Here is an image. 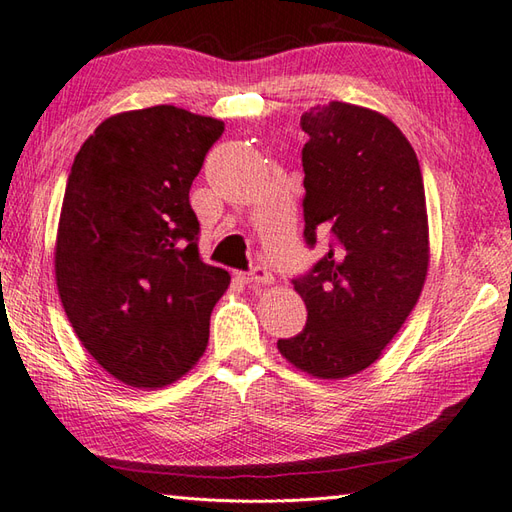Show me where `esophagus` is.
<instances>
[{"label": "esophagus", "mask_w": 512, "mask_h": 512, "mask_svg": "<svg viewBox=\"0 0 512 512\" xmlns=\"http://www.w3.org/2000/svg\"><path fill=\"white\" fill-rule=\"evenodd\" d=\"M243 280L249 285H271L274 283V276H271V271L267 267L256 265L249 274L243 276Z\"/></svg>", "instance_id": "obj_1"}]
</instances>
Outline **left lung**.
Returning a JSON list of instances; mask_svg holds the SVG:
<instances>
[{"mask_svg":"<svg viewBox=\"0 0 512 512\" xmlns=\"http://www.w3.org/2000/svg\"><path fill=\"white\" fill-rule=\"evenodd\" d=\"M300 128L305 241L329 232V252L294 278L307 325L278 351L314 378L342 380L380 358L422 294L424 181L411 143L380 112L331 101L302 114Z\"/></svg>","mask_w":512,"mask_h":512,"instance_id":"8db88e82","label":"left lung"}]
</instances>
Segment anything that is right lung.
<instances>
[{
	"label": "right lung",
	"instance_id": "1",
	"mask_svg": "<svg viewBox=\"0 0 512 512\" xmlns=\"http://www.w3.org/2000/svg\"><path fill=\"white\" fill-rule=\"evenodd\" d=\"M223 130L174 106L130 110L103 121L72 163L59 298L83 347L128 387L179 380L210 340L229 274L198 256L190 187Z\"/></svg>",
	"mask_w": 512,
	"mask_h": 512
}]
</instances>
